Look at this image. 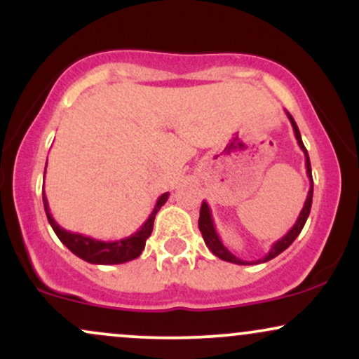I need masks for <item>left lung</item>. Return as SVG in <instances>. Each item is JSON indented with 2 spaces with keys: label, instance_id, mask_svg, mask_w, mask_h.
Listing matches in <instances>:
<instances>
[{
  "label": "left lung",
  "instance_id": "obj_1",
  "mask_svg": "<svg viewBox=\"0 0 359 359\" xmlns=\"http://www.w3.org/2000/svg\"><path fill=\"white\" fill-rule=\"evenodd\" d=\"M288 119H290V125L294 128V133H295V138H297V143L300 147V150L304 151V155H306V168H307V177L309 180H311V189H309V194H307V199L306 203H304V208L302 211H300L297 221H295V224L292 226L290 229H288V233L285 234L283 238H280L278 241H275L273 245H271V248L269 253L265 255L263 258L257 259V262H245V259L234 257V255L226 248L224 245H222L219 234H217L216 228H214V221H212V214H211V209H209V205L205 201H203V204H201V214H199V229L201 233H203V238H204V243L205 246H208L209 250L212 251V255H216L217 258L224 259V262H229V263H236V265H255V263H265V262H270L271 258L278 257L282 251H285L288 246L294 243L295 238L299 236L300 231H302L304 224H306L309 214H311V205H312V194H314V182H312V168H311V160H309V154L306 150V147H304V142H302V137H300V131L297 128V123L294 121V118H292L290 113H287Z\"/></svg>",
  "mask_w": 359,
  "mask_h": 359
}]
</instances>
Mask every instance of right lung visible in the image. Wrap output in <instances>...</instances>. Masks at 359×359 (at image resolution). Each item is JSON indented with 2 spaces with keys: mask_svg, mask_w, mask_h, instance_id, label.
I'll return each instance as SVG.
<instances>
[{
  "mask_svg": "<svg viewBox=\"0 0 359 359\" xmlns=\"http://www.w3.org/2000/svg\"><path fill=\"white\" fill-rule=\"evenodd\" d=\"M42 196L45 214H47V219L50 222L57 238H59L76 257H79L81 259H84V262L88 263H94V265H119V263H126L138 258L140 255H142L143 248H145V243L148 240V236L151 234V229H154L156 212L160 211V208H162L168 199V192L162 194V196L158 197V201H156L154 211L148 216V219L143 222L142 228H140L137 233L131 234V236L116 241H100L94 240V238L90 236H84V234L71 233L57 224L50 214V208H48V201L47 197H45V192Z\"/></svg>",
  "mask_w": 359,
  "mask_h": 359,
  "instance_id": "add662e5",
  "label": "right lung"
}]
</instances>
